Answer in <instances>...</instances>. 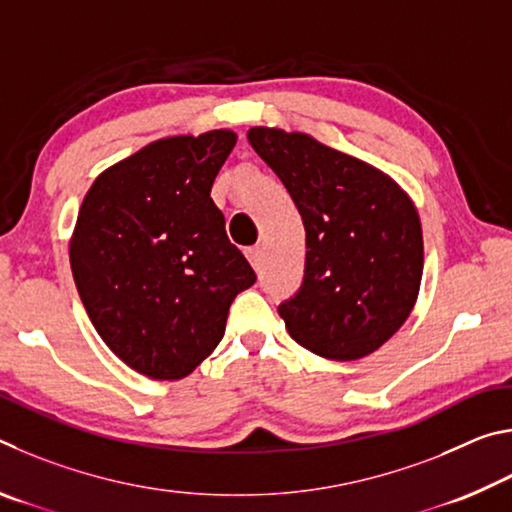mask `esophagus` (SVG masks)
<instances>
[{
    "label": "esophagus",
    "instance_id": "1",
    "mask_svg": "<svg viewBox=\"0 0 512 512\" xmlns=\"http://www.w3.org/2000/svg\"><path fill=\"white\" fill-rule=\"evenodd\" d=\"M246 257H248V262L253 264V268L255 271H259V268H262V259H264V253H262V248L259 246H253V248H246Z\"/></svg>",
    "mask_w": 512,
    "mask_h": 512
}]
</instances>
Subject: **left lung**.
Instances as JSON below:
<instances>
[{
	"label": "left lung",
	"instance_id": "obj_1",
	"mask_svg": "<svg viewBox=\"0 0 512 512\" xmlns=\"http://www.w3.org/2000/svg\"><path fill=\"white\" fill-rule=\"evenodd\" d=\"M248 142L307 232L305 277L277 307L291 339L334 361L375 352L418 298L422 228L411 198L386 173L305 133L257 126Z\"/></svg>",
	"mask_w": 512,
	"mask_h": 512
}]
</instances>
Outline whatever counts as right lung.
Wrapping results in <instances>:
<instances>
[{
    "label": "right lung",
    "instance_id": "obj_1",
    "mask_svg": "<svg viewBox=\"0 0 512 512\" xmlns=\"http://www.w3.org/2000/svg\"><path fill=\"white\" fill-rule=\"evenodd\" d=\"M232 131L158 140L103 171L83 198L69 262L94 329L153 379H183L219 345L257 275L225 235L212 183Z\"/></svg>",
    "mask_w": 512,
    "mask_h": 512
}]
</instances>
